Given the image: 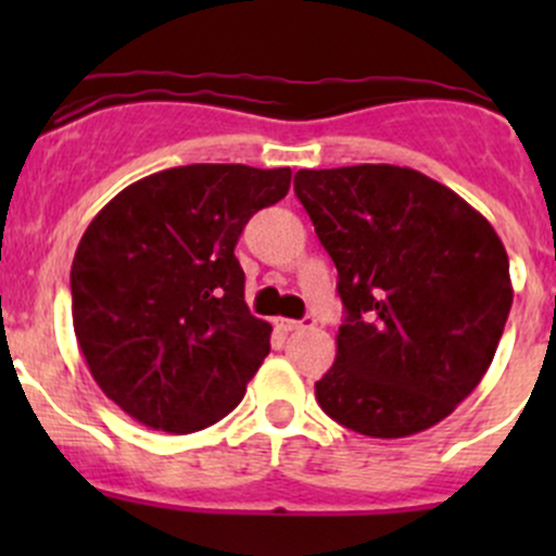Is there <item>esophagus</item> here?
I'll list each match as a JSON object with an SVG mask.
<instances>
[{
    "mask_svg": "<svg viewBox=\"0 0 556 556\" xmlns=\"http://www.w3.org/2000/svg\"><path fill=\"white\" fill-rule=\"evenodd\" d=\"M277 328L285 330V333H293V330L314 328V319L312 317H304V319H277Z\"/></svg>",
    "mask_w": 556,
    "mask_h": 556,
    "instance_id": "esophagus-1",
    "label": "esophagus"
}]
</instances>
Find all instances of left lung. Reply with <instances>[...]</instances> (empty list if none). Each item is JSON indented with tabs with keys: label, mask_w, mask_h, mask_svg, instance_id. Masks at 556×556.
I'll return each instance as SVG.
<instances>
[{
	"label": "left lung",
	"mask_w": 556,
	"mask_h": 556,
	"mask_svg": "<svg viewBox=\"0 0 556 556\" xmlns=\"http://www.w3.org/2000/svg\"><path fill=\"white\" fill-rule=\"evenodd\" d=\"M293 188L346 309L317 403L371 439L433 428L476 390L506 328L514 290L501 237L408 166L301 169Z\"/></svg>",
	"instance_id": "obj_1"
}]
</instances>
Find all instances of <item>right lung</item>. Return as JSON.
<instances>
[{
    "instance_id": "add662e5",
    "label": "right lung",
    "mask_w": 556,
    "mask_h": 556,
    "mask_svg": "<svg viewBox=\"0 0 556 556\" xmlns=\"http://www.w3.org/2000/svg\"><path fill=\"white\" fill-rule=\"evenodd\" d=\"M290 169L174 166L128 185L72 261V323L91 377L128 417L195 433L239 406L271 344L233 247Z\"/></svg>"
}]
</instances>
